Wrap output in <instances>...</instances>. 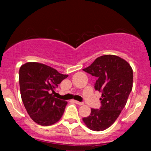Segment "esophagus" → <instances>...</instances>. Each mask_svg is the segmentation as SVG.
<instances>
[{"label": "esophagus", "mask_w": 151, "mask_h": 151, "mask_svg": "<svg viewBox=\"0 0 151 151\" xmlns=\"http://www.w3.org/2000/svg\"><path fill=\"white\" fill-rule=\"evenodd\" d=\"M74 102L75 103V104H78V105H83L84 104H83V102H80V101H76V100H74Z\"/></svg>", "instance_id": "esophagus-1"}]
</instances>
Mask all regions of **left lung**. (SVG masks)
<instances>
[{
    "mask_svg": "<svg viewBox=\"0 0 151 151\" xmlns=\"http://www.w3.org/2000/svg\"><path fill=\"white\" fill-rule=\"evenodd\" d=\"M83 70L97 77L95 89L101 93V109H91L83 121L91 130L104 131L113 124L126 106L133 86V70L126 60L114 55L100 56Z\"/></svg>",
    "mask_w": 151,
    "mask_h": 151,
    "instance_id": "left-lung-1",
    "label": "left lung"
}]
</instances>
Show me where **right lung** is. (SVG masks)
Wrapping results in <instances>:
<instances>
[{
  "instance_id": "1",
  "label": "right lung",
  "mask_w": 151,
  "mask_h": 151,
  "mask_svg": "<svg viewBox=\"0 0 151 151\" xmlns=\"http://www.w3.org/2000/svg\"><path fill=\"white\" fill-rule=\"evenodd\" d=\"M67 77V74L37 62H28L21 66L19 71L21 98L35 123L51 126L61 118L67 101L55 98L53 93Z\"/></svg>"
}]
</instances>
